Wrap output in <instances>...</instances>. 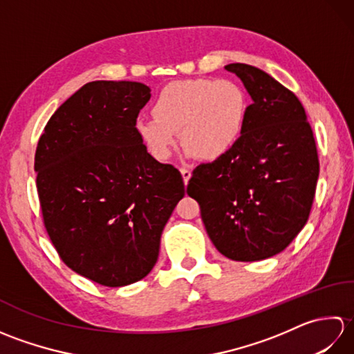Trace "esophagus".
<instances>
[{"instance_id": "obj_1", "label": "esophagus", "mask_w": 354, "mask_h": 354, "mask_svg": "<svg viewBox=\"0 0 354 354\" xmlns=\"http://www.w3.org/2000/svg\"><path fill=\"white\" fill-rule=\"evenodd\" d=\"M181 175H183L184 183L187 184V183H189V179L192 178V171L189 169H181Z\"/></svg>"}]
</instances>
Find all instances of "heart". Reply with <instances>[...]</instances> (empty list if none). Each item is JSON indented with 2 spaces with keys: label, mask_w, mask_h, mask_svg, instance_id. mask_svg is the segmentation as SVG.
<instances>
[{
  "label": "heart",
  "mask_w": 354,
  "mask_h": 354,
  "mask_svg": "<svg viewBox=\"0 0 354 354\" xmlns=\"http://www.w3.org/2000/svg\"><path fill=\"white\" fill-rule=\"evenodd\" d=\"M152 111L153 117H137L133 127L155 158L167 160L179 132L187 155L216 161L242 137L248 97L230 79L178 80L161 89Z\"/></svg>",
  "instance_id": "heart-1"
}]
</instances>
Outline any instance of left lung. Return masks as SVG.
Returning a JSON list of instances; mask_svg holds the SVG:
<instances>
[{"label":"left lung","instance_id":"left-lung-1","mask_svg":"<svg viewBox=\"0 0 354 354\" xmlns=\"http://www.w3.org/2000/svg\"><path fill=\"white\" fill-rule=\"evenodd\" d=\"M225 70L252 103L230 153L193 170L187 185L216 250L236 261L281 252L303 230L319 175L313 132L301 102L268 73L246 64Z\"/></svg>","mask_w":354,"mask_h":354}]
</instances>
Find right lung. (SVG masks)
I'll return each instance as SVG.
<instances>
[{
  "mask_svg": "<svg viewBox=\"0 0 354 354\" xmlns=\"http://www.w3.org/2000/svg\"><path fill=\"white\" fill-rule=\"evenodd\" d=\"M150 88L95 80L48 120L35 171L51 243L74 272L108 288L145 278L179 199L181 173L158 162L135 132Z\"/></svg>",
  "mask_w": 354,
  "mask_h": 354,
  "instance_id": "add662e5",
  "label": "right lung"
}]
</instances>
